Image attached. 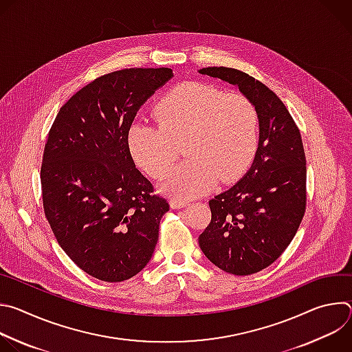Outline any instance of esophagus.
Returning a JSON list of instances; mask_svg holds the SVG:
<instances>
[{"label": "esophagus", "mask_w": 352, "mask_h": 352, "mask_svg": "<svg viewBox=\"0 0 352 352\" xmlns=\"http://www.w3.org/2000/svg\"><path fill=\"white\" fill-rule=\"evenodd\" d=\"M170 205H171L173 209H182V208L188 206V202H186V200H182V199H177V197H175V199H171Z\"/></svg>", "instance_id": "34e87169"}]
</instances>
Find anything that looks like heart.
<instances>
[{"instance_id": "obj_1", "label": "heart", "mask_w": 352, "mask_h": 352, "mask_svg": "<svg viewBox=\"0 0 352 352\" xmlns=\"http://www.w3.org/2000/svg\"><path fill=\"white\" fill-rule=\"evenodd\" d=\"M157 125L133 122L128 132L136 164L155 179L177 160L174 142L189 159L168 175L164 189L179 197L200 196L216 182H232L252 164L259 146V114L241 93H223L186 80L167 90L153 107Z\"/></svg>"}]
</instances>
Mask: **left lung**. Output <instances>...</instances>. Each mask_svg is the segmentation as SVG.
<instances>
[{
	"label": "left lung",
	"mask_w": 352,
	"mask_h": 352,
	"mask_svg": "<svg viewBox=\"0 0 352 352\" xmlns=\"http://www.w3.org/2000/svg\"><path fill=\"white\" fill-rule=\"evenodd\" d=\"M239 90L259 114V147L252 167L209 202L212 220L199 235L219 269L248 276L277 261L307 209V159L300 132L278 96L248 74L226 67L200 69Z\"/></svg>",
	"instance_id": "1"
}]
</instances>
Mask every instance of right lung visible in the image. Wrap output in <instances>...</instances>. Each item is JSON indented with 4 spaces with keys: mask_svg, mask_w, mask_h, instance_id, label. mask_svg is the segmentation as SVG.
Instances as JSON below:
<instances>
[{
    "mask_svg": "<svg viewBox=\"0 0 352 352\" xmlns=\"http://www.w3.org/2000/svg\"><path fill=\"white\" fill-rule=\"evenodd\" d=\"M171 68H129L98 76L60 109L40 168L45 219L72 262L118 283L153 255L167 199L135 167L128 132Z\"/></svg>",
    "mask_w": 352,
    "mask_h": 352,
    "instance_id": "right-lung-1",
    "label": "right lung"
}]
</instances>
